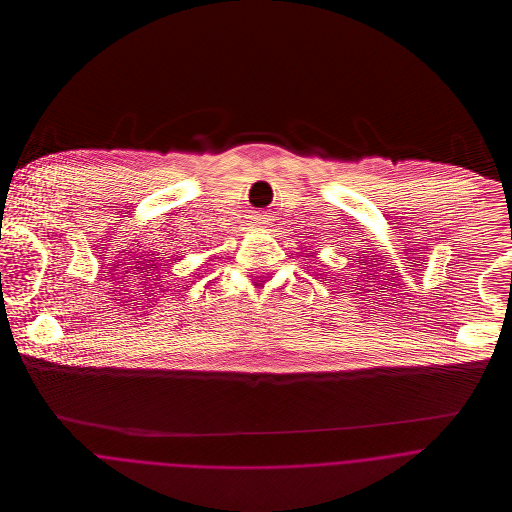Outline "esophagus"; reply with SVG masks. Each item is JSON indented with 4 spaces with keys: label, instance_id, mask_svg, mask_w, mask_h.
I'll use <instances>...</instances> for the list:
<instances>
[{
    "label": "esophagus",
    "instance_id": "esophagus-1",
    "mask_svg": "<svg viewBox=\"0 0 512 512\" xmlns=\"http://www.w3.org/2000/svg\"><path fill=\"white\" fill-rule=\"evenodd\" d=\"M260 220H262V219H256V226H258V224H260Z\"/></svg>",
    "mask_w": 512,
    "mask_h": 512
}]
</instances>
